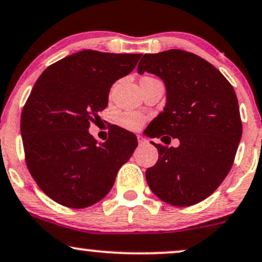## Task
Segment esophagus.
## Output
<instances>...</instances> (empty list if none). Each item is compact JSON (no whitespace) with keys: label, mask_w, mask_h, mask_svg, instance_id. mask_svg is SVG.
<instances>
[{"label":"esophagus","mask_w":262,"mask_h":262,"mask_svg":"<svg viewBox=\"0 0 262 262\" xmlns=\"http://www.w3.org/2000/svg\"><path fill=\"white\" fill-rule=\"evenodd\" d=\"M138 143H139V145H143V144H146L147 140L145 139L143 135H138Z\"/></svg>","instance_id":"esophagus-1"}]
</instances>
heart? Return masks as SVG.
I'll return each instance as SVG.
<instances>
[{
	"label": "heart",
	"instance_id": "1",
	"mask_svg": "<svg viewBox=\"0 0 262 262\" xmlns=\"http://www.w3.org/2000/svg\"><path fill=\"white\" fill-rule=\"evenodd\" d=\"M146 121L145 116L138 112H125L118 117V124L127 130H139Z\"/></svg>",
	"mask_w": 262,
	"mask_h": 262
}]
</instances>
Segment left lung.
Masks as SVG:
<instances>
[{"mask_svg": "<svg viewBox=\"0 0 262 262\" xmlns=\"http://www.w3.org/2000/svg\"><path fill=\"white\" fill-rule=\"evenodd\" d=\"M144 72L161 78L167 91L147 135L179 140L178 147L151 141L159 160L146 169V182L165 203L191 206L220 187L234 162L243 132L237 95L219 69L183 50L141 55L138 73Z\"/></svg>", "mask_w": 262, "mask_h": 262, "instance_id": "left-lung-1", "label": "left lung"}]
</instances>
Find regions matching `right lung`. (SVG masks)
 I'll use <instances>...</instances> for the list:
<instances>
[{
  "label": "right lung",
  "mask_w": 262,
  "mask_h": 262,
  "mask_svg": "<svg viewBox=\"0 0 262 262\" xmlns=\"http://www.w3.org/2000/svg\"><path fill=\"white\" fill-rule=\"evenodd\" d=\"M140 57L84 50L49 66L36 80L20 117L25 162L56 203L84 209L103 199L137 149V137L125 129L113 127L100 144L88 129L107 107L112 84Z\"/></svg>",
  "instance_id": "add662e5"
}]
</instances>
